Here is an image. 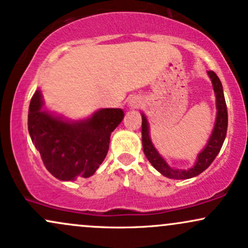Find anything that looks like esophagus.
<instances>
[{"mask_svg": "<svg viewBox=\"0 0 248 248\" xmlns=\"http://www.w3.org/2000/svg\"><path fill=\"white\" fill-rule=\"evenodd\" d=\"M129 106L130 108H132V109H137V108L141 106V100L138 97V96H133L132 98H130Z\"/></svg>", "mask_w": 248, "mask_h": 248, "instance_id": "esophagus-1", "label": "esophagus"}]
</instances>
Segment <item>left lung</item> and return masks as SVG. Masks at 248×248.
Masks as SVG:
<instances>
[{
	"instance_id": "1",
	"label": "left lung",
	"mask_w": 248,
	"mask_h": 248,
	"mask_svg": "<svg viewBox=\"0 0 248 248\" xmlns=\"http://www.w3.org/2000/svg\"><path fill=\"white\" fill-rule=\"evenodd\" d=\"M209 77L212 81L214 86L215 95H216V103H217V119L215 124L212 135L209 139L208 144L204 150L199 154L196 164L194 167H191L188 170H174L167 165V162L160 156V154L156 152L153 144L151 142L150 135H148V124L147 119L142 115L141 122V139H142V150H144L145 155L148 159V161L152 164V166L156 170L160 171L162 175L170 179L182 180V179H190V177L197 176L199 174L204 171L206 168L212 164L217 154L219 153L220 148L223 146V142L225 140L226 130H228V109H226L225 97H224L222 82L219 78L217 77L216 73L214 71L208 72Z\"/></svg>"
}]
</instances>
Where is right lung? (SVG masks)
Returning a JSON list of instances; mask_svg holds the SVG:
<instances>
[{
	"instance_id": "1",
	"label": "right lung",
	"mask_w": 248,
	"mask_h": 248,
	"mask_svg": "<svg viewBox=\"0 0 248 248\" xmlns=\"http://www.w3.org/2000/svg\"><path fill=\"white\" fill-rule=\"evenodd\" d=\"M39 90L29 107L28 127L46 170L71 181L95 173L109 151L111 132L124 117L122 109H101L82 122H66L43 111Z\"/></svg>"
}]
</instances>
